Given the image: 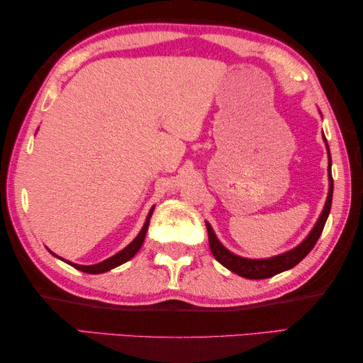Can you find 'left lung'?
Returning a JSON list of instances; mask_svg holds the SVG:
<instances>
[{
  "mask_svg": "<svg viewBox=\"0 0 363 363\" xmlns=\"http://www.w3.org/2000/svg\"><path fill=\"white\" fill-rule=\"evenodd\" d=\"M323 141L326 145V151H328V182H330V188H328V196H326V203L323 206V211L320 213L318 220L313 225V228L311 230L304 240H302L298 246L289 249V251L273 255V257L269 259H247V257H241V255H236L235 252L228 251L216 235V231L211 227L209 222H206L207 227V235H209V246L211 251L213 254L218 262H220L223 267H227L230 272L236 273L242 278H249V280H264V278H270L273 275H278L284 270L293 269V267L298 265L306 255L312 251L315 242L318 241L320 235H322L323 227L326 223V218L330 216V209H331V201H333V177H331V156H330V147L328 143H326V138L323 135Z\"/></svg>",
  "mask_w": 363,
  "mask_h": 363,
  "instance_id": "1",
  "label": "left lung"
}]
</instances>
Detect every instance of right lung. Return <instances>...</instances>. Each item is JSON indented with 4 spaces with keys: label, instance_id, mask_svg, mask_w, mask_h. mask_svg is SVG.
Wrapping results in <instances>:
<instances>
[{
    "label": "right lung",
    "instance_id": "1",
    "mask_svg": "<svg viewBox=\"0 0 363 363\" xmlns=\"http://www.w3.org/2000/svg\"><path fill=\"white\" fill-rule=\"evenodd\" d=\"M152 211H154V207H151V211H150V213H147V217H146V222H145V225H143V228H141L140 233L136 235L135 240H133L132 242H130V245H128L127 247H123L122 251H118L117 254L112 255V257L106 259V260H103V262H99V264H94V265H79V264L69 262V260H64V259H62V260H64L65 264L75 267L77 270H82V272H85V273H93V275H98V273L109 272V270H112V269H116V267H118V265L125 264L127 260L132 259L133 255L140 251L143 241H145L147 227H150V218H151V216H152ZM59 259H61V257H59Z\"/></svg>",
    "mask_w": 363,
    "mask_h": 363
}]
</instances>
